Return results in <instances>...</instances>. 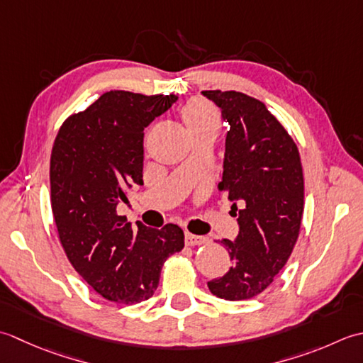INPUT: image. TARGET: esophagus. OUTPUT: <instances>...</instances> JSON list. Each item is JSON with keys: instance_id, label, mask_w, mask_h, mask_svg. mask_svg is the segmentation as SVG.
Returning <instances> with one entry per match:
<instances>
[{"instance_id": "esophagus-1", "label": "esophagus", "mask_w": 363, "mask_h": 363, "mask_svg": "<svg viewBox=\"0 0 363 363\" xmlns=\"http://www.w3.org/2000/svg\"><path fill=\"white\" fill-rule=\"evenodd\" d=\"M208 241L206 236H201V235H192V233H186L184 235V242L186 246H201V244Z\"/></svg>"}]
</instances>
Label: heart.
I'll return each mask as SVG.
<instances>
[{"label": "heart", "mask_w": 363, "mask_h": 363, "mask_svg": "<svg viewBox=\"0 0 363 363\" xmlns=\"http://www.w3.org/2000/svg\"><path fill=\"white\" fill-rule=\"evenodd\" d=\"M182 117L191 133H196V131L218 133L220 127L218 111L205 100L188 101L182 109Z\"/></svg>", "instance_id": "1"}]
</instances>
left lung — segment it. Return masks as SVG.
Instances as JSON below:
<instances>
[{"mask_svg": "<svg viewBox=\"0 0 363 363\" xmlns=\"http://www.w3.org/2000/svg\"><path fill=\"white\" fill-rule=\"evenodd\" d=\"M230 125L219 191L240 233L223 240L232 266L208 282L220 299L244 301L268 288L290 258L304 211V175L294 140L264 103L236 91H203Z\"/></svg>", "mask_w": 363, "mask_h": 363, "instance_id": "1", "label": "left lung"}]
</instances>
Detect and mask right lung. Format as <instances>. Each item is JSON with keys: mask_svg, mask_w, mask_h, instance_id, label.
Instances as JSON below:
<instances>
[{"mask_svg": "<svg viewBox=\"0 0 363 363\" xmlns=\"http://www.w3.org/2000/svg\"><path fill=\"white\" fill-rule=\"evenodd\" d=\"M177 99L111 91L72 114L55 139L50 184L59 241L78 274L108 301L152 298L162 264L184 247L179 225L131 227L117 214L127 191L143 184L144 128Z\"/></svg>", "mask_w": 363, "mask_h": 363, "instance_id": "obj_1", "label": "right lung"}]
</instances>
